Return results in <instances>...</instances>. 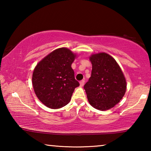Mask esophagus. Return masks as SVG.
Masks as SVG:
<instances>
[{
	"mask_svg": "<svg viewBox=\"0 0 151 151\" xmlns=\"http://www.w3.org/2000/svg\"><path fill=\"white\" fill-rule=\"evenodd\" d=\"M84 85H85V80H82L80 81V85L81 86H84Z\"/></svg>",
	"mask_w": 151,
	"mask_h": 151,
	"instance_id": "esophagus-1",
	"label": "esophagus"
}]
</instances>
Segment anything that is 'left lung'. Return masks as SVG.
Segmentation results:
<instances>
[{"label": "left lung", "instance_id": "1", "mask_svg": "<svg viewBox=\"0 0 151 151\" xmlns=\"http://www.w3.org/2000/svg\"><path fill=\"white\" fill-rule=\"evenodd\" d=\"M91 76L84 88L94 108L106 111L119 103L124 95L127 82L116 60L105 52L90 57Z\"/></svg>", "mask_w": 151, "mask_h": 151}]
</instances>
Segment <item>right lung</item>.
<instances>
[{
    "mask_svg": "<svg viewBox=\"0 0 151 151\" xmlns=\"http://www.w3.org/2000/svg\"><path fill=\"white\" fill-rule=\"evenodd\" d=\"M76 57L66 48L56 49L37 64L32 85L38 99L48 108L56 109L69 103L79 83L71 65Z\"/></svg>",
    "mask_w": 151,
    "mask_h": 151,
    "instance_id": "add662e5",
    "label": "right lung"
}]
</instances>
